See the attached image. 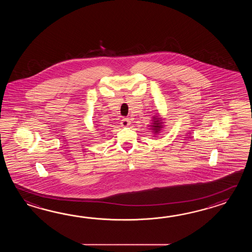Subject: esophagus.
Segmentation results:
<instances>
[{
  "label": "esophagus",
  "mask_w": 252,
  "mask_h": 252,
  "mask_svg": "<svg viewBox=\"0 0 252 252\" xmlns=\"http://www.w3.org/2000/svg\"><path fill=\"white\" fill-rule=\"evenodd\" d=\"M129 124H130V122H129V120H128V119L124 118L122 121H121V125H122V127H128Z\"/></svg>",
  "instance_id": "obj_1"
}]
</instances>
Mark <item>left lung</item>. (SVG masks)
<instances>
[{
  "instance_id": "left-lung-1",
  "label": "left lung",
  "mask_w": 252,
  "mask_h": 252,
  "mask_svg": "<svg viewBox=\"0 0 252 252\" xmlns=\"http://www.w3.org/2000/svg\"><path fill=\"white\" fill-rule=\"evenodd\" d=\"M151 122H152V124L150 125V129L153 130V133L154 134L159 133L162 130L161 128H163V124H164L162 118L159 117L158 115H156V116H153V119H152Z\"/></svg>"
}]
</instances>
